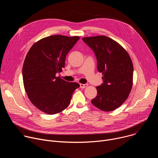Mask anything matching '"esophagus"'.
Here are the masks:
<instances>
[{
  "mask_svg": "<svg viewBox=\"0 0 158 158\" xmlns=\"http://www.w3.org/2000/svg\"><path fill=\"white\" fill-rule=\"evenodd\" d=\"M87 85H88V84H80V87L82 89L85 88Z\"/></svg>",
  "mask_w": 158,
  "mask_h": 158,
  "instance_id": "34e87169",
  "label": "esophagus"
}]
</instances>
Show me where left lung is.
I'll return each instance as SVG.
<instances>
[{"label": "left lung", "instance_id": "1", "mask_svg": "<svg viewBox=\"0 0 158 158\" xmlns=\"http://www.w3.org/2000/svg\"><path fill=\"white\" fill-rule=\"evenodd\" d=\"M82 40L94 51L98 70L103 76V82L96 87L97 96L91 102L104 111L115 110L125 102L131 91V59L119 44L108 37H87Z\"/></svg>", "mask_w": 158, "mask_h": 158}]
</instances>
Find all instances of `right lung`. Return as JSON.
Wrapping results in <instances>:
<instances>
[{"instance_id": "add662e5", "label": "right lung", "mask_w": 158, "mask_h": 158, "mask_svg": "<svg viewBox=\"0 0 158 158\" xmlns=\"http://www.w3.org/2000/svg\"><path fill=\"white\" fill-rule=\"evenodd\" d=\"M79 39L60 35L43 38L33 45L26 57L22 68L26 92L31 102L45 113L55 114L64 110L80 86L56 76Z\"/></svg>"}]
</instances>
